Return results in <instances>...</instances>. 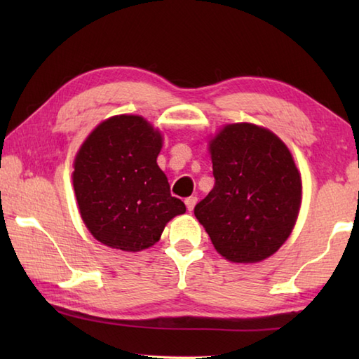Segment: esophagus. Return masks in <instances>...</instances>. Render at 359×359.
Instances as JSON below:
<instances>
[{"label": "esophagus", "instance_id": "obj_1", "mask_svg": "<svg viewBox=\"0 0 359 359\" xmlns=\"http://www.w3.org/2000/svg\"><path fill=\"white\" fill-rule=\"evenodd\" d=\"M196 203H197V197H194V196L187 197V199H185V205H187L188 211H193L194 207H196Z\"/></svg>", "mask_w": 359, "mask_h": 359}]
</instances>
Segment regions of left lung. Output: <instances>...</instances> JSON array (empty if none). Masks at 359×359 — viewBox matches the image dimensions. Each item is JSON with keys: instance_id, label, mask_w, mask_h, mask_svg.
Returning a JSON list of instances; mask_svg holds the SVG:
<instances>
[{"instance_id": "8db88e82", "label": "left lung", "mask_w": 359, "mask_h": 359, "mask_svg": "<svg viewBox=\"0 0 359 359\" xmlns=\"http://www.w3.org/2000/svg\"><path fill=\"white\" fill-rule=\"evenodd\" d=\"M210 152L215 187L194 215L228 261H264L287 241L299 212L293 157L269 129L250 123L225 126Z\"/></svg>"}]
</instances>
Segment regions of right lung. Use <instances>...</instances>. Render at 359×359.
I'll return each mask as SVG.
<instances>
[{"label": "right lung", "instance_id": "1", "mask_svg": "<svg viewBox=\"0 0 359 359\" xmlns=\"http://www.w3.org/2000/svg\"><path fill=\"white\" fill-rule=\"evenodd\" d=\"M162 135L139 116L111 117L81 144L74 189L83 222L97 241L123 251L149 248L184 215L157 165Z\"/></svg>", "mask_w": 359, "mask_h": 359}]
</instances>
